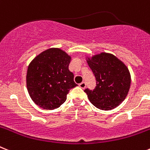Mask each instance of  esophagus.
I'll use <instances>...</instances> for the list:
<instances>
[{"instance_id":"esophagus-1","label":"esophagus","mask_w":150,"mask_h":150,"mask_svg":"<svg viewBox=\"0 0 150 150\" xmlns=\"http://www.w3.org/2000/svg\"><path fill=\"white\" fill-rule=\"evenodd\" d=\"M86 86V85L85 82H82L81 83L79 84V86H80V87L81 88V89H85Z\"/></svg>"}]
</instances>
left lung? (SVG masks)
Instances as JSON below:
<instances>
[{"instance_id":"8db88e82","label":"left lung","mask_w":150,"mask_h":150,"mask_svg":"<svg viewBox=\"0 0 150 150\" xmlns=\"http://www.w3.org/2000/svg\"><path fill=\"white\" fill-rule=\"evenodd\" d=\"M86 61L96 79L95 89L84 90L89 100L104 111L117 107L130 89L131 78L127 67L116 56L106 52L86 57Z\"/></svg>"}]
</instances>
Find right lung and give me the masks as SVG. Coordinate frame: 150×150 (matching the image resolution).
<instances>
[{"label":"right lung","instance_id":"1","mask_svg":"<svg viewBox=\"0 0 150 150\" xmlns=\"http://www.w3.org/2000/svg\"><path fill=\"white\" fill-rule=\"evenodd\" d=\"M71 57L58 48L42 52L30 62L26 86L32 100L44 109L53 110L67 99L70 89L77 86L69 70Z\"/></svg>","mask_w":150,"mask_h":150}]
</instances>
